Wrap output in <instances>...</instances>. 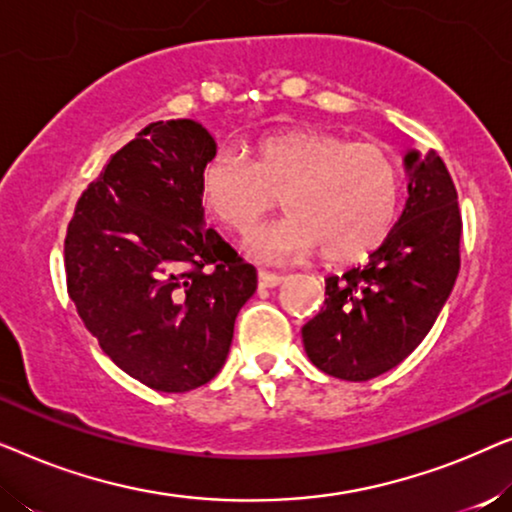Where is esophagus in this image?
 <instances>
[{"instance_id": "obj_1", "label": "esophagus", "mask_w": 512, "mask_h": 512, "mask_svg": "<svg viewBox=\"0 0 512 512\" xmlns=\"http://www.w3.org/2000/svg\"><path fill=\"white\" fill-rule=\"evenodd\" d=\"M282 275H277V272H268V270H258V286L261 289H275V286L282 284Z\"/></svg>"}]
</instances>
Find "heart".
<instances>
[{"mask_svg":"<svg viewBox=\"0 0 512 512\" xmlns=\"http://www.w3.org/2000/svg\"><path fill=\"white\" fill-rule=\"evenodd\" d=\"M200 198L233 233H249L282 198L289 212L251 237L263 258H303L319 249L326 263L368 256L391 230L401 198V167L389 149L321 130L261 137L242 153L221 149L202 165Z\"/></svg>","mask_w":512,"mask_h":512,"instance_id":"1","label":"heart"}]
</instances>
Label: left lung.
<instances>
[{"label": "left lung", "mask_w": 512, "mask_h": 512, "mask_svg": "<svg viewBox=\"0 0 512 512\" xmlns=\"http://www.w3.org/2000/svg\"><path fill=\"white\" fill-rule=\"evenodd\" d=\"M408 200L366 265L326 279V300L303 326L310 361L366 382L396 368L436 324L459 275L457 188L436 151H410Z\"/></svg>", "instance_id": "obj_1"}]
</instances>
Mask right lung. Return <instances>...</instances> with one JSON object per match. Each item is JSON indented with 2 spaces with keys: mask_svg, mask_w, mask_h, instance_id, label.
<instances>
[{
  "mask_svg": "<svg viewBox=\"0 0 512 512\" xmlns=\"http://www.w3.org/2000/svg\"><path fill=\"white\" fill-rule=\"evenodd\" d=\"M200 123L158 121L116 151L76 202L67 293L102 352L146 387L198 389L219 373L256 268L205 226Z\"/></svg>",
  "mask_w": 512,
  "mask_h": 512,
  "instance_id": "1",
  "label": "right lung"
}]
</instances>
